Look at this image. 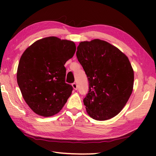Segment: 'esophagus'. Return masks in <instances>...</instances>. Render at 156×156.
I'll list each match as a JSON object with an SVG mask.
<instances>
[{
  "mask_svg": "<svg viewBox=\"0 0 156 156\" xmlns=\"http://www.w3.org/2000/svg\"><path fill=\"white\" fill-rule=\"evenodd\" d=\"M72 87H73V89H75V90H76V89H78V86H77V84H76V83H73Z\"/></svg>",
  "mask_w": 156,
  "mask_h": 156,
  "instance_id": "esophagus-1",
  "label": "esophagus"
}]
</instances>
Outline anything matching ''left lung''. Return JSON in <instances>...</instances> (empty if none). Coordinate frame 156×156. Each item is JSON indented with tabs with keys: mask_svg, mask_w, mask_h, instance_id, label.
I'll return each mask as SVG.
<instances>
[{
	"mask_svg": "<svg viewBox=\"0 0 156 156\" xmlns=\"http://www.w3.org/2000/svg\"><path fill=\"white\" fill-rule=\"evenodd\" d=\"M76 56L88 78L89 91L83 100L88 115L96 120L118 115L133 91L134 73L128 57L100 39L80 42Z\"/></svg>",
	"mask_w": 156,
	"mask_h": 156,
	"instance_id": "obj_1",
	"label": "left lung"
}]
</instances>
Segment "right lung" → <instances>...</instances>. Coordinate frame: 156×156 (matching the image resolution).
<instances>
[{
	"label": "right lung",
	"mask_w": 156,
	"mask_h": 156,
	"mask_svg": "<svg viewBox=\"0 0 156 156\" xmlns=\"http://www.w3.org/2000/svg\"><path fill=\"white\" fill-rule=\"evenodd\" d=\"M76 49L73 41L49 36L36 41L23 52L17 83L26 103L36 114L52 116L67 102L73 87L65 83L64 65Z\"/></svg>",
	"instance_id": "1"
}]
</instances>
